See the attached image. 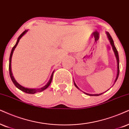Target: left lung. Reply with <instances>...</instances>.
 I'll return each mask as SVG.
<instances>
[{"instance_id": "left-lung-1", "label": "left lung", "mask_w": 129, "mask_h": 129, "mask_svg": "<svg viewBox=\"0 0 129 129\" xmlns=\"http://www.w3.org/2000/svg\"><path fill=\"white\" fill-rule=\"evenodd\" d=\"M106 34H107V37H108L109 41H110V42L111 45L112 46V49H113V50H114V52L115 56V57H116V59H117V76H116V79H115V81H114V83H115L116 82L117 79H118V76H119V72H120V67H119V56H118V51H117L116 48H115V45H114V43L113 40H112V37H111V35H110V33H109L108 32H106ZM74 83L75 86H76V87L77 88V89H79V88L77 87V86L76 85V83ZM114 84H113V85H114ZM108 90H109V89H108ZM106 92H107V91H106ZM84 93L85 94H87V95H89V96H99V95H101V94H103L104 93H105V92L102 93H100V94H89V93H85V92H84Z\"/></svg>"}]
</instances>
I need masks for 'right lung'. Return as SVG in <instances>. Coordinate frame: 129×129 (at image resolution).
Here are the masks:
<instances>
[{"label":"right lung","instance_id":"right-lung-1","mask_svg":"<svg viewBox=\"0 0 129 129\" xmlns=\"http://www.w3.org/2000/svg\"><path fill=\"white\" fill-rule=\"evenodd\" d=\"M28 31V30H25L22 33L21 35L19 36L18 37V38L17 39V43H16L14 47H13L12 49V50H11V55H10V57H9V75H10V77H11V79L12 80V82L14 83V84H15V86L17 87L18 89H19V90H21V91H22V92L26 93H29V94H35L36 93H37V92H42V91H43L44 90H45L46 89H47L49 87V86L50 85V84L51 83V81H52V77H53V73H54V71H53L52 73V75L51 76H50V78L49 79V80L48 83H47V84H46L45 86H43V87H41L40 88V89H30V88H26V87H24L23 86H22L21 85V84H19L17 82V81L15 80L14 79V76H13V74H12V71H11V59H12V55H13V52H14L15 49L16 47H17V46L18 45V42L19 41V40H20L21 37H22L23 36L25 35V34Z\"/></svg>","mask_w":129,"mask_h":129}]
</instances>
